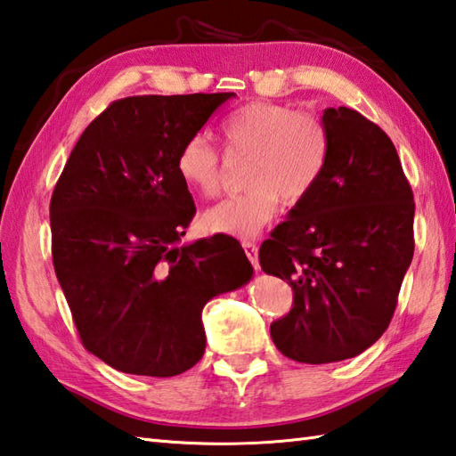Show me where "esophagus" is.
<instances>
[{
  "mask_svg": "<svg viewBox=\"0 0 456 456\" xmlns=\"http://www.w3.org/2000/svg\"><path fill=\"white\" fill-rule=\"evenodd\" d=\"M242 248H244V252L248 256V260H250V264L256 270H260V262H257V246L254 242H250V240H244Z\"/></svg>",
  "mask_w": 456,
  "mask_h": 456,
  "instance_id": "34e87169",
  "label": "esophagus"
}]
</instances>
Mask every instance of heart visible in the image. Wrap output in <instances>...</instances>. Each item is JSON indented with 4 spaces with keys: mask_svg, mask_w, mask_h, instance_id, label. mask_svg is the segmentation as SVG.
<instances>
[{
    "mask_svg": "<svg viewBox=\"0 0 456 456\" xmlns=\"http://www.w3.org/2000/svg\"><path fill=\"white\" fill-rule=\"evenodd\" d=\"M230 152L250 157L248 191L226 196L202 214L212 234L254 238L278 214L280 199L296 206L315 191L328 168L331 141L322 118L281 102L256 101L222 125ZM180 180L202 196L220 188V152L208 136L194 134L176 154Z\"/></svg>",
    "mask_w": 456,
    "mask_h": 456,
    "instance_id": "heart-1",
    "label": "heart"
}]
</instances>
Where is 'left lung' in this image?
<instances>
[{"label":"left lung","instance_id":"obj_1","mask_svg":"<svg viewBox=\"0 0 456 456\" xmlns=\"http://www.w3.org/2000/svg\"><path fill=\"white\" fill-rule=\"evenodd\" d=\"M328 168L260 248V265L294 289L270 325L283 355L333 363L363 354L397 307L415 252L413 191L395 144L357 110L325 109Z\"/></svg>","mask_w":456,"mask_h":456}]
</instances>
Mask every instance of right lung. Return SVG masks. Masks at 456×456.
<instances>
[{
    "label": "right lung",
    "instance_id": "right-lung-1",
    "mask_svg": "<svg viewBox=\"0 0 456 456\" xmlns=\"http://www.w3.org/2000/svg\"><path fill=\"white\" fill-rule=\"evenodd\" d=\"M234 93L118 99L85 128L51 196V254L83 346L131 375L204 355L202 307L254 268L224 234L178 246L196 214L176 154Z\"/></svg>",
    "mask_w": 456,
    "mask_h": 456
}]
</instances>
